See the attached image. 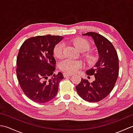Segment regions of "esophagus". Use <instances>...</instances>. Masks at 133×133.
<instances>
[{"label": "esophagus", "mask_w": 133, "mask_h": 133, "mask_svg": "<svg viewBox=\"0 0 133 133\" xmlns=\"http://www.w3.org/2000/svg\"><path fill=\"white\" fill-rule=\"evenodd\" d=\"M72 74H67V73H63V76L64 77H70L71 76Z\"/></svg>", "instance_id": "1"}]
</instances>
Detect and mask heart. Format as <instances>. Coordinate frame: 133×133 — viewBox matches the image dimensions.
<instances>
[{"label":"heart","mask_w":133,"mask_h":133,"mask_svg":"<svg viewBox=\"0 0 133 133\" xmlns=\"http://www.w3.org/2000/svg\"><path fill=\"white\" fill-rule=\"evenodd\" d=\"M70 43L74 46L81 52H84L88 50L90 47V42L86 39L82 38H77L73 39L70 41ZM64 49V43L63 42H59L56 44L54 48V55L56 58H61L63 56ZM86 58L89 62H91L94 61V56L91 54H87L85 55ZM82 63L80 62L73 61L70 59H65L61 61L59 63V68L62 71L72 74L81 68Z\"/></svg>","instance_id":"heart-1"}]
</instances>
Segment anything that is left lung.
I'll return each mask as SVG.
<instances>
[{"label":"left lung","instance_id":"obj_1","mask_svg":"<svg viewBox=\"0 0 133 133\" xmlns=\"http://www.w3.org/2000/svg\"><path fill=\"white\" fill-rule=\"evenodd\" d=\"M91 36L97 48L99 59L94 67L87 70L88 75H94L92 83L85 79L76 86L78 95L89 102H97L106 98L113 89L119 74V60L112 44L103 36L94 32L83 34Z\"/></svg>","mask_w":133,"mask_h":133}]
</instances>
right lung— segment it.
Wrapping results in <instances>:
<instances>
[{
    "mask_svg": "<svg viewBox=\"0 0 133 133\" xmlns=\"http://www.w3.org/2000/svg\"><path fill=\"white\" fill-rule=\"evenodd\" d=\"M63 38L47 35L27 39L22 44L16 59V75L24 94L36 103L52 100L63 79L62 73L55 74L56 61L54 48ZM50 78H49V77Z\"/></svg>",
    "mask_w": 133,
    "mask_h": 133,
    "instance_id": "right-lung-1",
    "label": "right lung"
}]
</instances>
